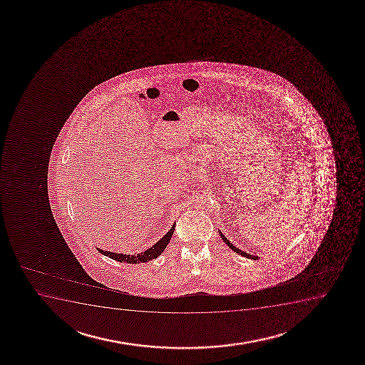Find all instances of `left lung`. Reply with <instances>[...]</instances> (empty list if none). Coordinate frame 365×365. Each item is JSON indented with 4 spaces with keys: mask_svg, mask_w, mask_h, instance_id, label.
I'll use <instances>...</instances> for the list:
<instances>
[{
    "mask_svg": "<svg viewBox=\"0 0 365 365\" xmlns=\"http://www.w3.org/2000/svg\"><path fill=\"white\" fill-rule=\"evenodd\" d=\"M220 236H221V238H222L223 242L226 243V245L230 247V248L233 250V252H236V253L240 254V255H243V257H248V259H254V260H257V257H255V255H252V254L245 253V252H243V250H240V249L237 248V247H235V245H232L231 242L226 238V237L223 236L222 233L221 232H219Z\"/></svg>",
    "mask_w": 365,
    "mask_h": 365,
    "instance_id": "obj_1",
    "label": "left lung"
}]
</instances>
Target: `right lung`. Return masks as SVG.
<instances>
[{
  "instance_id": "right-lung-1",
  "label": "right lung",
  "mask_w": 365,
  "mask_h": 365,
  "mask_svg": "<svg viewBox=\"0 0 365 365\" xmlns=\"http://www.w3.org/2000/svg\"><path fill=\"white\" fill-rule=\"evenodd\" d=\"M175 227H176V225H173L171 230H170L161 240H158L151 248L146 249L144 253L137 254V255L103 252V250H101L100 248H98V250H99L100 253L106 255V257H111V259L116 260V262H127V264H139V262H151L153 259H156V257H159L160 254L163 253L165 248L168 247V243H170V240H171L172 235H173V232H175Z\"/></svg>"
}]
</instances>
